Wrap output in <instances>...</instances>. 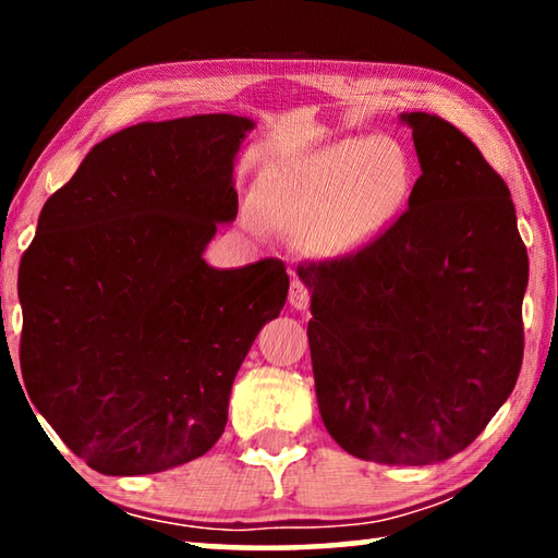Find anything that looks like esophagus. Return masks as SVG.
I'll return each instance as SVG.
<instances>
[{"label":"esophagus","mask_w":558,"mask_h":558,"mask_svg":"<svg viewBox=\"0 0 558 558\" xmlns=\"http://www.w3.org/2000/svg\"><path fill=\"white\" fill-rule=\"evenodd\" d=\"M310 298H313V292H310L305 282H302L300 278H292V282H290V305L298 307V310H305L310 305Z\"/></svg>","instance_id":"esophagus-1"}]
</instances>
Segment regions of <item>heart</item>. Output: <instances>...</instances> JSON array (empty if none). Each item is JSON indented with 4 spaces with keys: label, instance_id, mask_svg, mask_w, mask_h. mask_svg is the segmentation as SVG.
<instances>
[{
    "label": "heart",
    "instance_id": "1",
    "mask_svg": "<svg viewBox=\"0 0 558 558\" xmlns=\"http://www.w3.org/2000/svg\"><path fill=\"white\" fill-rule=\"evenodd\" d=\"M409 186L411 162L396 140H344L282 179L270 192L266 211L313 235L319 248L347 251L393 219Z\"/></svg>",
    "mask_w": 558,
    "mask_h": 558
}]
</instances>
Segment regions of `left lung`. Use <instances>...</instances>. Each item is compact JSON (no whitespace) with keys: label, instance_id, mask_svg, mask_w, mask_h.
<instances>
[{"label":"left lung","instance_id":"1","mask_svg":"<svg viewBox=\"0 0 558 558\" xmlns=\"http://www.w3.org/2000/svg\"><path fill=\"white\" fill-rule=\"evenodd\" d=\"M403 120L421 162L409 209L298 272L329 436L354 458L428 465L465 450L514 389L529 258L483 153L433 112Z\"/></svg>","mask_w":558,"mask_h":558}]
</instances>
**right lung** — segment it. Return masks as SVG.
I'll return each instance as SVG.
<instances>
[{
  "instance_id": "1",
  "label": "right lung",
  "mask_w": 558,
  "mask_h": 558,
  "mask_svg": "<svg viewBox=\"0 0 558 558\" xmlns=\"http://www.w3.org/2000/svg\"><path fill=\"white\" fill-rule=\"evenodd\" d=\"M251 120L140 122L90 149L44 204L19 266L32 403L102 475H153L221 438L235 374L288 298L286 263L216 270Z\"/></svg>"
}]
</instances>
